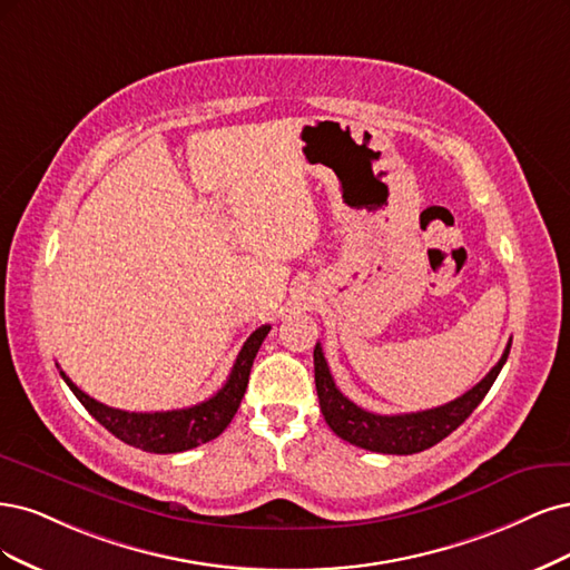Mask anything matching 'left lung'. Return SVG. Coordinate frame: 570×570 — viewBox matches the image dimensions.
Instances as JSON below:
<instances>
[{
	"label": "left lung",
	"instance_id": "8db88e82",
	"mask_svg": "<svg viewBox=\"0 0 570 570\" xmlns=\"http://www.w3.org/2000/svg\"><path fill=\"white\" fill-rule=\"evenodd\" d=\"M511 341L507 343L500 362L466 391L462 397H456L443 407H433L412 414H374L357 407L353 400H347L334 383L328 364L324 360L322 345H315V385L320 395V407L326 419L328 429L338 438L347 440L351 445H357L370 452L381 454H414L429 450L440 440L448 438L454 429H459L469 419V414L481 405V400L492 389L494 379L502 372V366L509 357Z\"/></svg>",
	"mask_w": 570,
	"mask_h": 570
}]
</instances>
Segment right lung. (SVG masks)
I'll list each match as a JSON object with an SVG mask.
<instances>
[{
    "label": "right lung",
    "instance_id": "1",
    "mask_svg": "<svg viewBox=\"0 0 570 570\" xmlns=\"http://www.w3.org/2000/svg\"><path fill=\"white\" fill-rule=\"evenodd\" d=\"M269 328H272L269 324L255 328V332L248 336V341L244 343L242 353L236 355V362L223 389H219L213 397L198 402V405L187 410L125 412V410L101 405V402H97L95 397H89L63 372H61V379L82 402V407L95 416L106 431H111L116 438H120L122 443L139 448L144 452H154V454L185 452L208 443V440L217 438L229 426V421L234 419L238 405H242V397L246 393L253 360L258 355L265 336L269 334Z\"/></svg>",
    "mask_w": 570,
    "mask_h": 570
}]
</instances>
